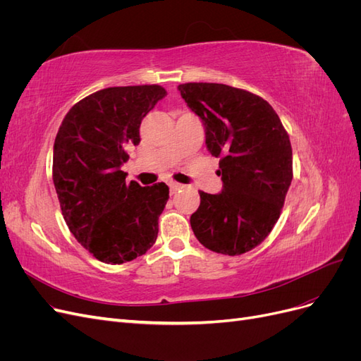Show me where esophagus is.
<instances>
[{
	"mask_svg": "<svg viewBox=\"0 0 361 361\" xmlns=\"http://www.w3.org/2000/svg\"><path fill=\"white\" fill-rule=\"evenodd\" d=\"M169 187H170V192L173 194V192H176L178 190L183 188V185H180V183H178V182H170Z\"/></svg>",
	"mask_w": 361,
	"mask_h": 361,
	"instance_id": "obj_1",
	"label": "esophagus"
}]
</instances>
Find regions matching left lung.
Wrapping results in <instances>:
<instances>
[{
  "label": "left lung",
  "mask_w": 361,
  "mask_h": 361,
  "mask_svg": "<svg viewBox=\"0 0 361 361\" xmlns=\"http://www.w3.org/2000/svg\"><path fill=\"white\" fill-rule=\"evenodd\" d=\"M178 90L200 117L223 180L221 192H199L192 232L215 253H247L269 235L285 203L292 182L289 135L257 94L215 82H187Z\"/></svg>",
  "instance_id": "1"
}]
</instances>
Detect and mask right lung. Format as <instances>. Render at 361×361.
<instances>
[{
	"label": "right lung",
	"mask_w": 361,
	"mask_h": 361,
	"mask_svg": "<svg viewBox=\"0 0 361 361\" xmlns=\"http://www.w3.org/2000/svg\"><path fill=\"white\" fill-rule=\"evenodd\" d=\"M167 94L161 85L108 87L75 104L54 143L52 180L63 218L85 250L120 265L155 244L169 187L126 183V147L143 117Z\"/></svg>",
	"instance_id": "1"
}]
</instances>
